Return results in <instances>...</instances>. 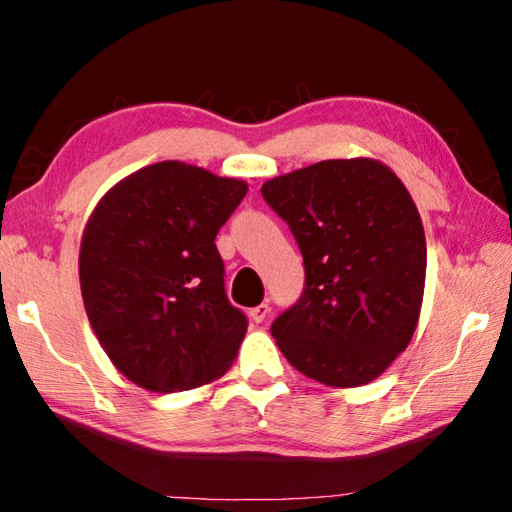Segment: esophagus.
<instances>
[{
	"mask_svg": "<svg viewBox=\"0 0 512 512\" xmlns=\"http://www.w3.org/2000/svg\"><path fill=\"white\" fill-rule=\"evenodd\" d=\"M268 311H271V307H268V305H257L255 309H250V320H253V323H257V325L264 323Z\"/></svg>",
	"mask_w": 512,
	"mask_h": 512,
	"instance_id": "1",
	"label": "esophagus"
}]
</instances>
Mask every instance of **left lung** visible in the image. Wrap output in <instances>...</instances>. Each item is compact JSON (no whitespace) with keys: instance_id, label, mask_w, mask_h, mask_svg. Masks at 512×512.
Returning a JSON list of instances; mask_svg holds the SVG:
<instances>
[{"instance_id":"8db88e82","label":"left lung","mask_w":512,"mask_h":512,"mask_svg":"<svg viewBox=\"0 0 512 512\" xmlns=\"http://www.w3.org/2000/svg\"><path fill=\"white\" fill-rule=\"evenodd\" d=\"M305 259V289L271 334L302 375L377 379L418 325L427 241L411 194L377 160H323L262 185Z\"/></svg>"}]
</instances>
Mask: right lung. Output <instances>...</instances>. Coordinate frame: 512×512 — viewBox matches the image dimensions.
<instances>
[{
	"mask_svg": "<svg viewBox=\"0 0 512 512\" xmlns=\"http://www.w3.org/2000/svg\"><path fill=\"white\" fill-rule=\"evenodd\" d=\"M248 185L167 160L121 180L85 225L79 275L101 348L121 375L155 393L219 379L248 318L225 296L216 232Z\"/></svg>",
	"mask_w": 512,
	"mask_h": 512,
	"instance_id": "add662e5",
	"label": "right lung"
}]
</instances>
